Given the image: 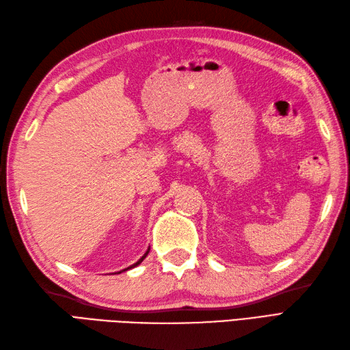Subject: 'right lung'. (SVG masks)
<instances>
[{
    "mask_svg": "<svg viewBox=\"0 0 350 350\" xmlns=\"http://www.w3.org/2000/svg\"><path fill=\"white\" fill-rule=\"evenodd\" d=\"M148 252H150V248L147 250V252L146 254H144L142 255V257L138 260V261H136L135 264H132V266H129V267H126V269H123V270H120V271H117V273H122V271H126V270H131V269H133V267H136V266H138V264H141L142 261H144V258H146L147 257V255H148Z\"/></svg>",
    "mask_w": 350,
    "mask_h": 350,
    "instance_id": "add662e5",
    "label": "right lung"
}]
</instances>
